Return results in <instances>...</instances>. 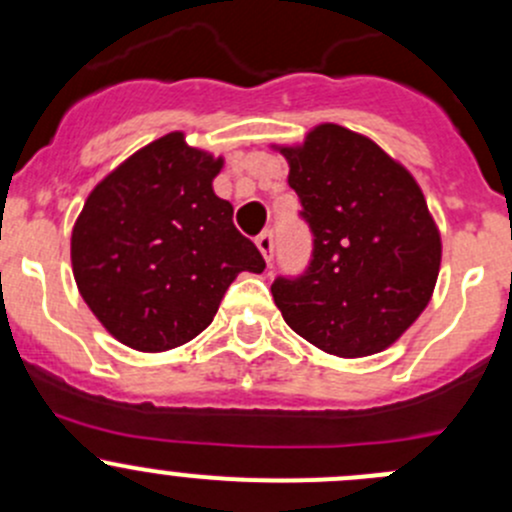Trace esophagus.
Wrapping results in <instances>:
<instances>
[{"instance_id":"obj_1","label":"esophagus","mask_w":512,"mask_h":512,"mask_svg":"<svg viewBox=\"0 0 512 512\" xmlns=\"http://www.w3.org/2000/svg\"><path fill=\"white\" fill-rule=\"evenodd\" d=\"M257 250H260V255L265 257V262L270 265L272 262V252H275V242H272V232H262L260 237L255 240Z\"/></svg>"}]
</instances>
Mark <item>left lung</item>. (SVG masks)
<instances>
[{"label": "left lung", "mask_w": 512, "mask_h": 512, "mask_svg": "<svg viewBox=\"0 0 512 512\" xmlns=\"http://www.w3.org/2000/svg\"><path fill=\"white\" fill-rule=\"evenodd\" d=\"M314 232V257L272 297L294 332L342 359L379 354L421 317L441 270V230L421 185L379 143L317 123L299 143H272Z\"/></svg>", "instance_id": "left-lung-1"}]
</instances>
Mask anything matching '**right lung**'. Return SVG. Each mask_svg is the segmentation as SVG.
Returning a JSON list of instances; mask_svg holds the SVG:
<instances>
[{"label": "right lung", "mask_w": 512, "mask_h": 512, "mask_svg": "<svg viewBox=\"0 0 512 512\" xmlns=\"http://www.w3.org/2000/svg\"><path fill=\"white\" fill-rule=\"evenodd\" d=\"M225 158L170 131L98 180L71 230V270L94 317L136 352L198 337L240 272L265 270L213 180Z\"/></svg>", "instance_id": "obj_1"}]
</instances>
